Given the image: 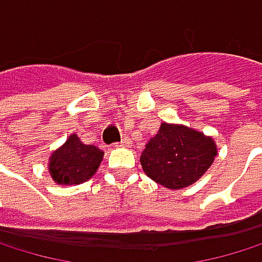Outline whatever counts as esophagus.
I'll use <instances>...</instances> for the list:
<instances>
[{"label":"esophagus","instance_id":"esophagus-1","mask_svg":"<svg viewBox=\"0 0 262 262\" xmlns=\"http://www.w3.org/2000/svg\"><path fill=\"white\" fill-rule=\"evenodd\" d=\"M116 146H122V147H127V146H130V138L128 137H124L119 143H116Z\"/></svg>","mask_w":262,"mask_h":262}]
</instances>
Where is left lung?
<instances>
[{"instance_id": "left-lung-1", "label": "left lung", "mask_w": 262, "mask_h": 262, "mask_svg": "<svg viewBox=\"0 0 262 262\" xmlns=\"http://www.w3.org/2000/svg\"><path fill=\"white\" fill-rule=\"evenodd\" d=\"M216 154L211 138L185 125L163 122L140 160L149 179L164 188L182 189L208 171Z\"/></svg>"}]
</instances>
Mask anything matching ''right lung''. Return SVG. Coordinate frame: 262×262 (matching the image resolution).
<instances>
[{
    "mask_svg": "<svg viewBox=\"0 0 262 262\" xmlns=\"http://www.w3.org/2000/svg\"><path fill=\"white\" fill-rule=\"evenodd\" d=\"M102 157L99 147L83 144L77 135H71L49 158L51 177L62 185H79L95 176Z\"/></svg>",
    "mask_w": 262,
    "mask_h": 262,
    "instance_id": "add662e5",
    "label": "right lung"
}]
</instances>
